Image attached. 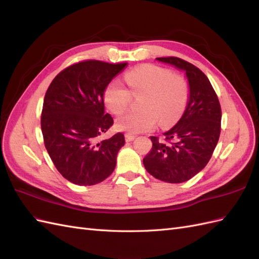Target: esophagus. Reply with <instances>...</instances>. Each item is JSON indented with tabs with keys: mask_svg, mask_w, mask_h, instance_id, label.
I'll return each mask as SVG.
<instances>
[{
	"mask_svg": "<svg viewBox=\"0 0 259 259\" xmlns=\"http://www.w3.org/2000/svg\"><path fill=\"white\" fill-rule=\"evenodd\" d=\"M136 138V136L135 135H132V134H125V140H126V142H133V140H134Z\"/></svg>",
	"mask_w": 259,
	"mask_h": 259,
	"instance_id": "esophagus-1",
	"label": "esophagus"
}]
</instances>
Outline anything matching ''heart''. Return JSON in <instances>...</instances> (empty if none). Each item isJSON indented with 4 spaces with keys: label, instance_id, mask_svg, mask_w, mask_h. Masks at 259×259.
<instances>
[{
    "label": "heart",
    "instance_id": "1",
    "mask_svg": "<svg viewBox=\"0 0 259 259\" xmlns=\"http://www.w3.org/2000/svg\"><path fill=\"white\" fill-rule=\"evenodd\" d=\"M127 88L119 80L109 82L104 91V101L114 114L127 110L133 97L142 95L140 111L130 112L115 120L119 131L138 134L155 128L158 122L167 127L183 114L189 98V85L184 75L168 69L145 64L124 74Z\"/></svg>",
    "mask_w": 259,
    "mask_h": 259
}]
</instances>
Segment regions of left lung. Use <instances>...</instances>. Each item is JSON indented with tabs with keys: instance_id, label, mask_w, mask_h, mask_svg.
Wrapping results in <instances>:
<instances>
[{
	"instance_id": "obj_1",
	"label": "left lung",
	"mask_w": 259,
	"mask_h": 259,
	"mask_svg": "<svg viewBox=\"0 0 259 259\" xmlns=\"http://www.w3.org/2000/svg\"><path fill=\"white\" fill-rule=\"evenodd\" d=\"M186 71L190 97L185 113L163 138L151 136L152 149L144 159L147 171L156 179L179 184L206 166L222 131V108L217 94L201 70L182 58H156Z\"/></svg>"
}]
</instances>
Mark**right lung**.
Instances as JSON below:
<instances>
[{"label": "right lung", "mask_w": 259, "mask_h": 259, "mask_svg": "<svg viewBox=\"0 0 259 259\" xmlns=\"http://www.w3.org/2000/svg\"><path fill=\"white\" fill-rule=\"evenodd\" d=\"M127 62L89 59L60 71L46 91L41 128L55 167L70 183L93 186L112 174L124 146L122 133L100 140L113 125L105 113L104 91Z\"/></svg>", "instance_id": "right-lung-1"}]
</instances>
